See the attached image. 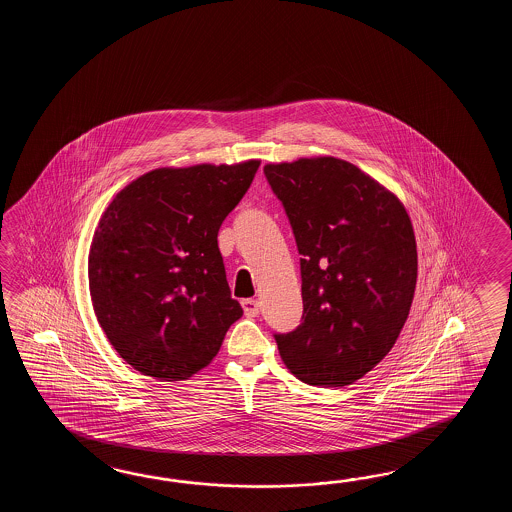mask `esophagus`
<instances>
[{"instance_id":"obj_1","label":"esophagus","mask_w":512,"mask_h":512,"mask_svg":"<svg viewBox=\"0 0 512 512\" xmlns=\"http://www.w3.org/2000/svg\"><path fill=\"white\" fill-rule=\"evenodd\" d=\"M241 305H243V311H245V316H249V318H252V316H258V313H260V304L256 302V300H243L241 302Z\"/></svg>"}]
</instances>
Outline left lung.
Wrapping results in <instances>:
<instances>
[{"label": "left lung", "instance_id": "1", "mask_svg": "<svg viewBox=\"0 0 512 512\" xmlns=\"http://www.w3.org/2000/svg\"><path fill=\"white\" fill-rule=\"evenodd\" d=\"M293 227L302 324L276 333L283 364L311 386H348L381 362L410 313L414 227L399 197L337 157L265 164Z\"/></svg>", "mask_w": 512, "mask_h": 512}]
</instances>
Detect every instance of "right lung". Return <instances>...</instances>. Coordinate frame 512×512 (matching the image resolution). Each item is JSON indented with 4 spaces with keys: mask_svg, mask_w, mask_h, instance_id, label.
I'll return each instance as SVG.
<instances>
[{
    "mask_svg": "<svg viewBox=\"0 0 512 512\" xmlns=\"http://www.w3.org/2000/svg\"><path fill=\"white\" fill-rule=\"evenodd\" d=\"M258 168H157L122 188L98 221L87 261L91 302L111 346L142 375L192 377L243 315L218 232Z\"/></svg>",
    "mask_w": 512,
    "mask_h": 512,
    "instance_id": "right-lung-1",
    "label": "right lung"
}]
</instances>
